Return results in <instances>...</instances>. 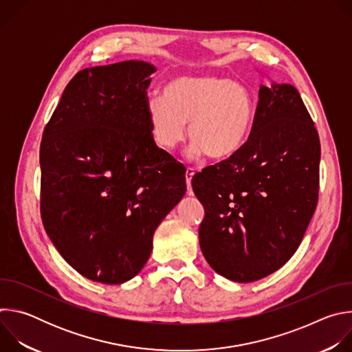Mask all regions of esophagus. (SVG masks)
I'll return each instance as SVG.
<instances>
[{"label":"esophagus","instance_id":"obj_1","mask_svg":"<svg viewBox=\"0 0 352 352\" xmlns=\"http://www.w3.org/2000/svg\"><path fill=\"white\" fill-rule=\"evenodd\" d=\"M193 174H195V168H192V167H188L186 168V174H185V178H186V186H188V193L189 195H192V177H193Z\"/></svg>","mask_w":352,"mask_h":352}]
</instances>
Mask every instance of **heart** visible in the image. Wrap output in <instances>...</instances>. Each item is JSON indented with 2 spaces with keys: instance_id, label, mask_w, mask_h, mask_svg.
<instances>
[{
  "instance_id": "b5f03b06",
  "label": "heart",
  "mask_w": 352,
  "mask_h": 352,
  "mask_svg": "<svg viewBox=\"0 0 352 352\" xmlns=\"http://www.w3.org/2000/svg\"><path fill=\"white\" fill-rule=\"evenodd\" d=\"M146 113L152 138L162 148L177 147L189 122V138L197 150L224 160L246 142L255 100L241 82L210 74L181 75L164 85L163 97L148 98Z\"/></svg>"
}]
</instances>
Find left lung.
I'll use <instances>...</instances> for the list:
<instances>
[{"mask_svg":"<svg viewBox=\"0 0 352 352\" xmlns=\"http://www.w3.org/2000/svg\"><path fill=\"white\" fill-rule=\"evenodd\" d=\"M319 163V133L298 90L261 86L248 140L192 178L205 208L200 249L214 272L249 283L289 261L318 206Z\"/></svg>","mask_w":352,"mask_h":352,"instance_id":"obj_1","label":"left lung"}]
</instances>
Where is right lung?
I'll use <instances>...</instances> for the list:
<instances>
[{
    "mask_svg": "<svg viewBox=\"0 0 352 352\" xmlns=\"http://www.w3.org/2000/svg\"><path fill=\"white\" fill-rule=\"evenodd\" d=\"M143 61L79 71L40 144V213L61 256L83 277L121 284L147 262L153 234L186 190L185 167L159 148Z\"/></svg>",
    "mask_w": 352,
    "mask_h": 352,
    "instance_id": "1",
    "label": "right lung"
}]
</instances>
